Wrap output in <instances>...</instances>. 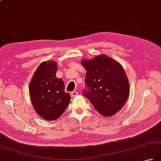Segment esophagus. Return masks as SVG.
<instances>
[{
    "label": "esophagus",
    "instance_id": "1",
    "mask_svg": "<svg viewBox=\"0 0 161 161\" xmlns=\"http://www.w3.org/2000/svg\"><path fill=\"white\" fill-rule=\"evenodd\" d=\"M78 95V92L77 91H72V92L71 93V96L72 97H75V96H77Z\"/></svg>",
    "mask_w": 161,
    "mask_h": 161
}]
</instances>
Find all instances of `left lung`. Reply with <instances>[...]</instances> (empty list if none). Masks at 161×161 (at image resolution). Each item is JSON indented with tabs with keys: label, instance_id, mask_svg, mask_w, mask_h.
I'll list each match as a JSON object with an SVG mask.
<instances>
[{
	"label": "left lung",
	"instance_id": "left-lung-1",
	"mask_svg": "<svg viewBox=\"0 0 161 161\" xmlns=\"http://www.w3.org/2000/svg\"><path fill=\"white\" fill-rule=\"evenodd\" d=\"M81 63L87 71L83 95L103 116L120 111L129 94L128 77L121 65L103 54Z\"/></svg>",
	"mask_w": 161,
	"mask_h": 161
}]
</instances>
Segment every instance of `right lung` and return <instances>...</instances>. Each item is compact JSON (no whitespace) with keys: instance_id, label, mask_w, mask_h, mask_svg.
I'll use <instances>...</instances> for the list:
<instances>
[{"instance_id":"right-lung-1","label":"right lung","mask_w":161,"mask_h":161,"mask_svg":"<svg viewBox=\"0 0 161 161\" xmlns=\"http://www.w3.org/2000/svg\"><path fill=\"white\" fill-rule=\"evenodd\" d=\"M57 64L44 61L35 72L29 84L31 103L37 114L47 121L58 119L70 102L64 91V81L56 76Z\"/></svg>"}]
</instances>
